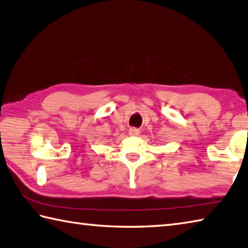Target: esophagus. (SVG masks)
<instances>
[{"label":"esophagus","mask_w":248,"mask_h":248,"mask_svg":"<svg viewBox=\"0 0 248 248\" xmlns=\"http://www.w3.org/2000/svg\"><path fill=\"white\" fill-rule=\"evenodd\" d=\"M139 133H140V130L138 128H135V127L129 128V135H130V136H138Z\"/></svg>","instance_id":"obj_1"}]
</instances>
